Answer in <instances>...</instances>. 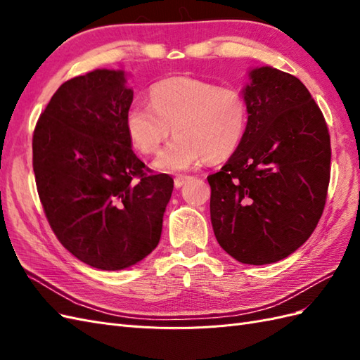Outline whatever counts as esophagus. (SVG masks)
Returning <instances> with one entry per match:
<instances>
[{"label":"esophagus","instance_id":"esophagus-1","mask_svg":"<svg viewBox=\"0 0 360 360\" xmlns=\"http://www.w3.org/2000/svg\"><path fill=\"white\" fill-rule=\"evenodd\" d=\"M189 180H191V177H189V176H177L176 179H174V186H176V188L179 189V188H181V186H183L184 183L189 181Z\"/></svg>","mask_w":360,"mask_h":360}]
</instances>
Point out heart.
Masks as SVG:
<instances>
[{"instance_id": "obj_1", "label": "heart", "mask_w": 360, "mask_h": 360, "mask_svg": "<svg viewBox=\"0 0 360 360\" xmlns=\"http://www.w3.org/2000/svg\"><path fill=\"white\" fill-rule=\"evenodd\" d=\"M150 102L130 106L126 126L146 155L158 153L172 129L176 139L153 162L159 171H186L204 158L224 160L242 143L248 106L242 93L231 86L176 76L151 86Z\"/></svg>"}]
</instances>
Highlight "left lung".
<instances>
[{
	"instance_id": "1",
	"label": "left lung",
	"mask_w": 360,
	"mask_h": 360,
	"mask_svg": "<svg viewBox=\"0 0 360 360\" xmlns=\"http://www.w3.org/2000/svg\"><path fill=\"white\" fill-rule=\"evenodd\" d=\"M242 96V143L207 177L210 219L226 254L263 266L287 258L317 226L330 179V136L296 76L270 66L249 69Z\"/></svg>"
}]
</instances>
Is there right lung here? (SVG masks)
<instances>
[{"label": "right lung", "mask_w": 360, "mask_h": 360, "mask_svg": "<svg viewBox=\"0 0 360 360\" xmlns=\"http://www.w3.org/2000/svg\"><path fill=\"white\" fill-rule=\"evenodd\" d=\"M124 70L96 69L64 82L32 136V168L52 231L82 263L123 270L162 234L174 180L147 176L126 115L134 101Z\"/></svg>", "instance_id": "obj_1"}]
</instances>
